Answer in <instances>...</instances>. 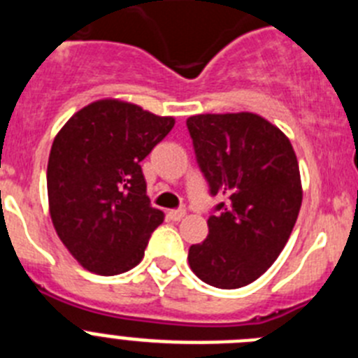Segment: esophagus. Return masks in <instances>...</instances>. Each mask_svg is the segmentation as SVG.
<instances>
[{"label":"esophagus","mask_w":358,"mask_h":358,"mask_svg":"<svg viewBox=\"0 0 358 358\" xmlns=\"http://www.w3.org/2000/svg\"><path fill=\"white\" fill-rule=\"evenodd\" d=\"M185 215H186L185 210H170L169 211V218H170V220H176V222H177V220H181Z\"/></svg>","instance_id":"1"}]
</instances>
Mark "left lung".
<instances>
[{
	"instance_id": "1",
	"label": "left lung",
	"mask_w": 358,
	"mask_h": 358,
	"mask_svg": "<svg viewBox=\"0 0 358 358\" xmlns=\"http://www.w3.org/2000/svg\"><path fill=\"white\" fill-rule=\"evenodd\" d=\"M211 195H224L208 218V238L192 245L195 276L217 289H240L276 262L303 201L296 152L273 123L252 113L186 120Z\"/></svg>"
}]
</instances>
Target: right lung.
Segmentation results:
<instances>
[{
  "instance_id": "1",
  "label": "right lung",
  "mask_w": 358,
  "mask_h": 358,
  "mask_svg": "<svg viewBox=\"0 0 358 358\" xmlns=\"http://www.w3.org/2000/svg\"><path fill=\"white\" fill-rule=\"evenodd\" d=\"M172 116L98 100L66 122L50 150L48 202L57 235L102 276L140 264L163 211L150 206L141 161L172 131Z\"/></svg>"
}]
</instances>
